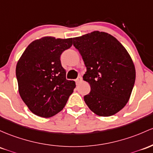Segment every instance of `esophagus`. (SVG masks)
<instances>
[{"mask_svg":"<svg viewBox=\"0 0 153 153\" xmlns=\"http://www.w3.org/2000/svg\"><path fill=\"white\" fill-rule=\"evenodd\" d=\"M81 80H82V78H81V77H78V78H77V79H75V83H76L77 84H78V83H79L81 81Z\"/></svg>","mask_w":153,"mask_h":153,"instance_id":"esophagus-1","label":"esophagus"}]
</instances>
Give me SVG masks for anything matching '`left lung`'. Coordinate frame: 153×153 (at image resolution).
<instances>
[{"mask_svg":"<svg viewBox=\"0 0 153 153\" xmlns=\"http://www.w3.org/2000/svg\"><path fill=\"white\" fill-rule=\"evenodd\" d=\"M86 67L83 79L91 91L84 101L100 116H111L125 107L135 83L136 70L130 55L115 37L94 31L73 38Z\"/></svg>","mask_w":153,"mask_h":153,"instance_id":"obj_1","label":"left lung"}]
</instances>
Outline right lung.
Here are the masks:
<instances>
[{
  "instance_id": "obj_1",
  "label": "right lung",
  "mask_w": 153,
  "mask_h": 153,
  "mask_svg": "<svg viewBox=\"0 0 153 153\" xmlns=\"http://www.w3.org/2000/svg\"><path fill=\"white\" fill-rule=\"evenodd\" d=\"M73 38L43 37L27 47L18 61L16 75L22 100L35 115L53 116L65 107L75 83L66 79L60 56Z\"/></svg>"
}]
</instances>
